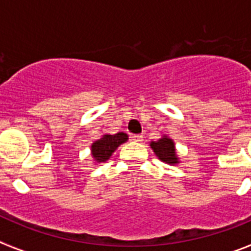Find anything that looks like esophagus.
Wrapping results in <instances>:
<instances>
[{
	"label": "esophagus",
	"mask_w": 251,
	"mask_h": 251,
	"mask_svg": "<svg viewBox=\"0 0 251 251\" xmlns=\"http://www.w3.org/2000/svg\"><path fill=\"white\" fill-rule=\"evenodd\" d=\"M132 138H133V141H136V142L143 141V136H142V134H133Z\"/></svg>",
	"instance_id": "1"
}]
</instances>
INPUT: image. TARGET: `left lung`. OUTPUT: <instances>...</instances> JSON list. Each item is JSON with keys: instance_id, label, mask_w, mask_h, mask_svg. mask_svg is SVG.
Wrapping results in <instances>:
<instances>
[{"instance_id": "1", "label": "left lung", "mask_w": 251, "mask_h": 251, "mask_svg": "<svg viewBox=\"0 0 251 251\" xmlns=\"http://www.w3.org/2000/svg\"><path fill=\"white\" fill-rule=\"evenodd\" d=\"M151 148L162 162L168 165H177L178 157L175 150V142L167 136H163L156 142H151Z\"/></svg>"}]
</instances>
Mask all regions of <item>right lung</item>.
I'll return each mask as SVG.
<instances>
[{"label": "right lung", "mask_w": 251, "mask_h": 251, "mask_svg": "<svg viewBox=\"0 0 251 251\" xmlns=\"http://www.w3.org/2000/svg\"><path fill=\"white\" fill-rule=\"evenodd\" d=\"M127 139L128 136L123 132L115 133V134H104L100 139L95 141L92 145V156L94 161L98 163L108 161L113 152Z\"/></svg>", "instance_id": "right-lung-1"}]
</instances>
